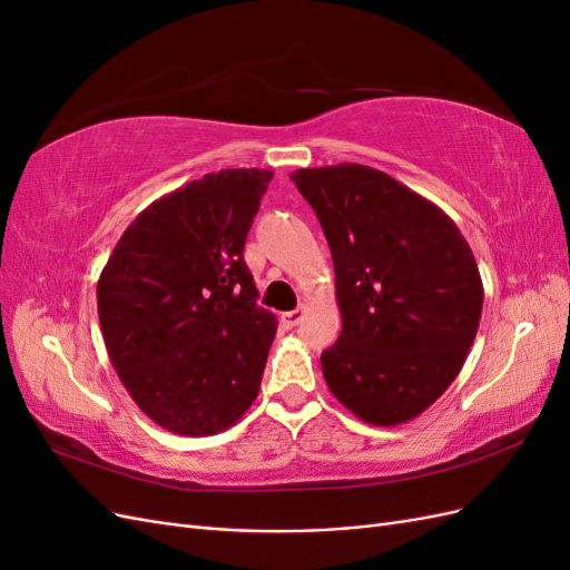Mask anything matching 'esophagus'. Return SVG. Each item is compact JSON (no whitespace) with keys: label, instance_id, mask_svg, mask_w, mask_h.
<instances>
[{"label":"esophagus","instance_id":"1","mask_svg":"<svg viewBox=\"0 0 570 570\" xmlns=\"http://www.w3.org/2000/svg\"><path fill=\"white\" fill-rule=\"evenodd\" d=\"M281 321H283L285 327H297L304 321V308H295V312L281 314Z\"/></svg>","mask_w":570,"mask_h":570}]
</instances>
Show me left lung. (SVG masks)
Wrapping results in <instances>:
<instances>
[{"mask_svg":"<svg viewBox=\"0 0 570 570\" xmlns=\"http://www.w3.org/2000/svg\"><path fill=\"white\" fill-rule=\"evenodd\" d=\"M331 245L342 333L321 354L356 419L400 425L454 383L478 333L475 256L440 206L361 164L289 176Z\"/></svg>","mask_w":570,"mask_h":570,"instance_id":"1","label":"left lung"}]
</instances>
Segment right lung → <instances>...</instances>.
Returning <instances> with one entry per match:
<instances>
[{"label":"right lung","mask_w":570,"mask_h":570,"mask_svg":"<svg viewBox=\"0 0 570 570\" xmlns=\"http://www.w3.org/2000/svg\"><path fill=\"white\" fill-rule=\"evenodd\" d=\"M271 178L226 168L159 197L99 275V325L120 383L176 435L223 433L262 385L278 321L256 304L243 252Z\"/></svg>","instance_id":"add662e5"}]
</instances>
